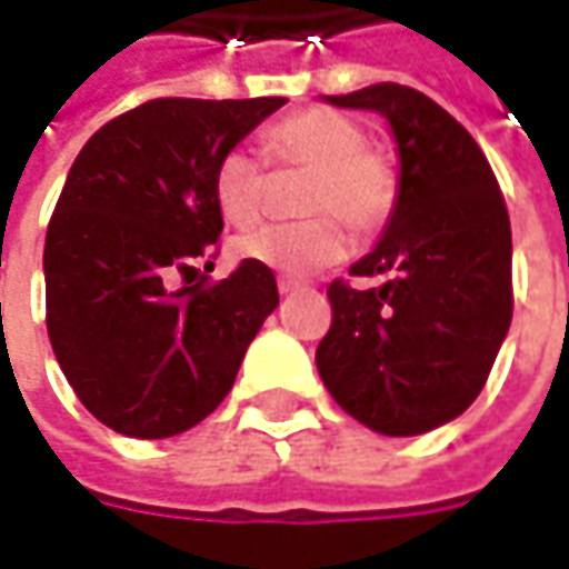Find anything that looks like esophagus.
Wrapping results in <instances>:
<instances>
[{
	"label": "esophagus",
	"instance_id": "obj_1",
	"mask_svg": "<svg viewBox=\"0 0 569 569\" xmlns=\"http://www.w3.org/2000/svg\"><path fill=\"white\" fill-rule=\"evenodd\" d=\"M277 289H280V296H296V292H301V286L292 283V280H280Z\"/></svg>",
	"mask_w": 569,
	"mask_h": 569
}]
</instances>
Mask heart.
Instances as JSON below:
<instances>
[{"label": "heart", "mask_w": 569, "mask_h": 569, "mask_svg": "<svg viewBox=\"0 0 569 569\" xmlns=\"http://www.w3.org/2000/svg\"><path fill=\"white\" fill-rule=\"evenodd\" d=\"M264 146L283 171L311 173L301 211L320 218L273 223L242 236L233 246L239 258L277 270L289 280H305L349 258L351 236L343 219L355 230H373L389 218L396 204L392 171L367 152L365 130L349 118L327 108L299 111L270 127ZM270 183L268 161L254 149L233 146L220 154L211 192L227 223L252 227L268 211Z\"/></svg>", "instance_id": "heart-1"}]
</instances>
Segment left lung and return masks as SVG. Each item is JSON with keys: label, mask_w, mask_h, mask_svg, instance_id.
<instances>
[{"label": "left lung", "mask_w": 569, "mask_h": 569, "mask_svg": "<svg viewBox=\"0 0 569 569\" xmlns=\"http://www.w3.org/2000/svg\"><path fill=\"white\" fill-rule=\"evenodd\" d=\"M330 106L382 114L398 146V196L373 252L336 280L317 370L336 405L367 430L420 436L463 415L508 336L511 220L477 139L430 96L373 83Z\"/></svg>", "instance_id": "obj_1"}]
</instances>
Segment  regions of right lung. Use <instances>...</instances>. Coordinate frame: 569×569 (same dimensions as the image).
I'll list each match as a JSON object with an SVG mask.
<instances>
[{"label": "right lung", "instance_id": "obj_1", "mask_svg": "<svg viewBox=\"0 0 569 569\" xmlns=\"http://www.w3.org/2000/svg\"><path fill=\"white\" fill-rule=\"evenodd\" d=\"M280 106L283 96L152 99L73 158L42 252L46 327L77 398L114 432L168 439L202 423L280 305L273 270L252 261L214 286L173 289L223 230L211 192L220 154Z\"/></svg>", "mask_w": 569, "mask_h": 569}]
</instances>
